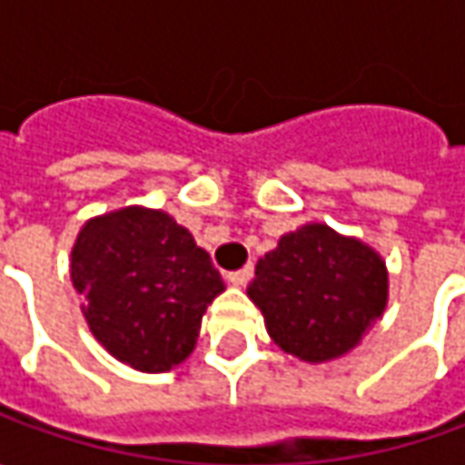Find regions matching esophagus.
<instances>
[{"mask_svg":"<svg viewBox=\"0 0 465 465\" xmlns=\"http://www.w3.org/2000/svg\"><path fill=\"white\" fill-rule=\"evenodd\" d=\"M251 277H253V263L242 266V269H238V272H230V274H227V282L242 287V284H248V282H251Z\"/></svg>","mask_w":465,"mask_h":465,"instance_id":"obj_1","label":"esophagus"}]
</instances>
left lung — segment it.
Here are the masks:
<instances>
[{"instance_id":"1","label":"left lung","mask_w":465,"mask_h":465,"mask_svg":"<svg viewBox=\"0 0 465 465\" xmlns=\"http://www.w3.org/2000/svg\"><path fill=\"white\" fill-rule=\"evenodd\" d=\"M248 297L274 344L302 362H329L360 344L388 305L385 261L329 224H302L256 263Z\"/></svg>"}]
</instances>
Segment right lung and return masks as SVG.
<instances>
[{
	"instance_id": "right-lung-1",
	"label": "right lung",
	"mask_w": 465,
	"mask_h": 465,
	"mask_svg": "<svg viewBox=\"0 0 465 465\" xmlns=\"http://www.w3.org/2000/svg\"><path fill=\"white\" fill-rule=\"evenodd\" d=\"M69 274L93 336L139 372L181 365L196 347L206 305L224 290L186 227L144 206L87 220Z\"/></svg>"
}]
</instances>
